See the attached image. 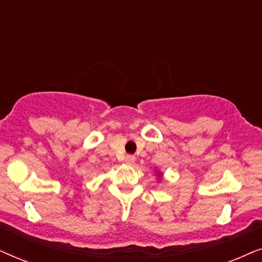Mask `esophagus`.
Here are the masks:
<instances>
[{
  "instance_id": "esophagus-1",
  "label": "esophagus",
  "mask_w": 262,
  "mask_h": 262,
  "mask_svg": "<svg viewBox=\"0 0 262 262\" xmlns=\"http://www.w3.org/2000/svg\"><path fill=\"white\" fill-rule=\"evenodd\" d=\"M135 160H136V157L134 155H127L126 157H125V162H126L127 164L135 163Z\"/></svg>"
}]
</instances>
